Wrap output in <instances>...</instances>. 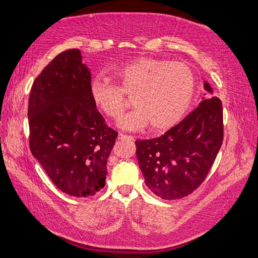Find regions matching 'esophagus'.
Segmentation results:
<instances>
[{
  "label": "esophagus",
  "instance_id": "esophagus-1",
  "mask_svg": "<svg viewBox=\"0 0 258 258\" xmlns=\"http://www.w3.org/2000/svg\"><path fill=\"white\" fill-rule=\"evenodd\" d=\"M117 138L120 139V141H123V139H129V141H134V137L133 136H128V135H124V134H119L117 135Z\"/></svg>",
  "mask_w": 258,
  "mask_h": 258
}]
</instances>
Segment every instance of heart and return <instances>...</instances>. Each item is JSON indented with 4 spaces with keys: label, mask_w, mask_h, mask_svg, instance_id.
<instances>
[{
    "label": "heart",
    "mask_w": 258,
    "mask_h": 258,
    "mask_svg": "<svg viewBox=\"0 0 258 258\" xmlns=\"http://www.w3.org/2000/svg\"><path fill=\"white\" fill-rule=\"evenodd\" d=\"M119 87L97 78L90 84L91 98L105 115L119 119L126 107L124 95L133 97L136 108L119 121L126 130L151 124L162 132L183 119L196 92L193 70L181 61L138 58L111 71Z\"/></svg>",
    "instance_id": "1"
}]
</instances>
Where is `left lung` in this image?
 <instances>
[{"label":"left lung","instance_id":"1","mask_svg":"<svg viewBox=\"0 0 258 258\" xmlns=\"http://www.w3.org/2000/svg\"><path fill=\"white\" fill-rule=\"evenodd\" d=\"M204 88L213 94L208 82ZM222 143V101L206 95L199 106L162 136L136 141L146 186L163 200L187 197L208 175Z\"/></svg>","mask_w":258,"mask_h":258}]
</instances>
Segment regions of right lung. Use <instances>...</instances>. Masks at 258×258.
Instances as JSON below:
<instances>
[{"instance_id":"1","label":"right lung","mask_w":258,"mask_h":258,"mask_svg":"<svg viewBox=\"0 0 258 258\" xmlns=\"http://www.w3.org/2000/svg\"><path fill=\"white\" fill-rule=\"evenodd\" d=\"M90 84L81 51L70 49L44 67L28 100L33 157L57 188L78 198L95 196L105 186L117 137L96 108Z\"/></svg>"}]
</instances>
